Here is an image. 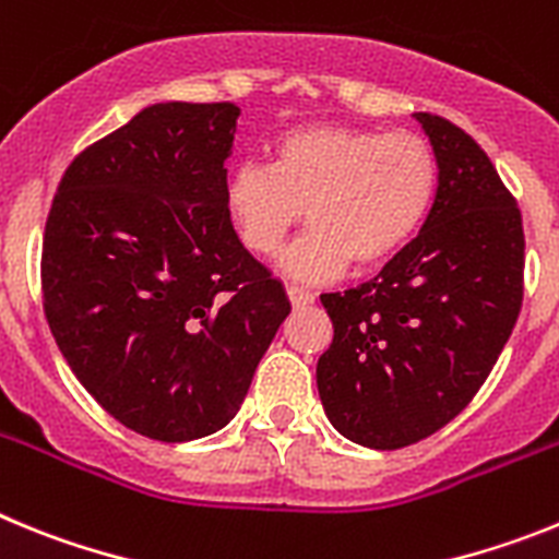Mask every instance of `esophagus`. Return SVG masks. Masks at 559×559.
<instances>
[{
	"label": "esophagus",
	"mask_w": 559,
	"mask_h": 559,
	"mask_svg": "<svg viewBox=\"0 0 559 559\" xmlns=\"http://www.w3.org/2000/svg\"><path fill=\"white\" fill-rule=\"evenodd\" d=\"M285 294H288V299L294 308H305V305H310L316 299L308 288H299V285H288V288H285Z\"/></svg>",
	"instance_id": "34e87169"
}]
</instances>
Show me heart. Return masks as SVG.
<instances>
[{"mask_svg":"<svg viewBox=\"0 0 559 559\" xmlns=\"http://www.w3.org/2000/svg\"><path fill=\"white\" fill-rule=\"evenodd\" d=\"M439 165L412 131L313 122L285 131L274 159L240 162L226 181V210L249 254L283 251L308 210L310 231L283 269L302 283H328L386 263L412 243L437 199Z\"/></svg>","mask_w":559,"mask_h":559,"instance_id":"b5f03b06","label":"heart"}]
</instances>
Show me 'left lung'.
<instances>
[{
	"label": "left lung",
	"instance_id": "8db88e82",
	"mask_svg": "<svg viewBox=\"0 0 559 559\" xmlns=\"http://www.w3.org/2000/svg\"><path fill=\"white\" fill-rule=\"evenodd\" d=\"M439 165L426 224L374 280L322 294L333 344L316 383L324 414L358 445L394 451L462 412L512 335L523 302V224L471 133L414 114Z\"/></svg>",
	"mask_w": 559,
	"mask_h": 559
}]
</instances>
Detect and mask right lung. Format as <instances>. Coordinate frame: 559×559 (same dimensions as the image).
Listing matches in <instances>:
<instances>
[{"mask_svg":"<svg viewBox=\"0 0 559 559\" xmlns=\"http://www.w3.org/2000/svg\"><path fill=\"white\" fill-rule=\"evenodd\" d=\"M235 103H156L72 159L49 206L44 316L92 397L159 442L235 417L290 302L226 210Z\"/></svg>","mask_w":559,"mask_h":559,"instance_id":"add662e5","label":"right lung"}]
</instances>
